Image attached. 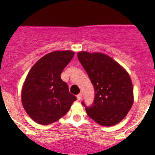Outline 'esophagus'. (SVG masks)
Listing matches in <instances>:
<instances>
[{
  "mask_svg": "<svg viewBox=\"0 0 155 155\" xmlns=\"http://www.w3.org/2000/svg\"><path fill=\"white\" fill-rule=\"evenodd\" d=\"M77 98H78V99L79 101L81 100V99H82V94H81V93H80L79 94H78L77 95Z\"/></svg>",
  "mask_w": 155,
  "mask_h": 155,
  "instance_id": "obj_1",
  "label": "esophagus"
}]
</instances>
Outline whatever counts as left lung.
<instances>
[{
  "label": "left lung",
  "mask_w": 155,
  "mask_h": 155,
  "mask_svg": "<svg viewBox=\"0 0 155 155\" xmlns=\"http://www.w3.org/2000/svg\"><path fill=\"white\" fill-rule=\"evenodd\" d=\"M94 88V99L85 107L87 114L103 126H111L126 117L133 104L130 78L121 65L107 55L81 51L78 54Z\"/></svg>",
  "instance_id": "left-lung-1"
}]
</instances>
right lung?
<instances>
[{"label":"right lung","mask_w":155,"mask_h":155,"mask_svg":"<svg viewBox=\"0 0 155 155\" xmlns=\"http://www.w3.org/2000/svg\"><path fill=\"white\" fill-rule=\"evenodd\" d=\"M71 51H53L40 58L27 74L22 90V102L27 114L37 124L56 122L76 100L61 74L72 60Z\"/></svg>","instance_id":"add662e5"}]
</instances>
